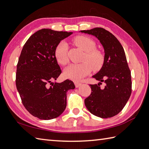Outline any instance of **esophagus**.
<instances>
[{
  "label": "esophagus",
  "mask_w": 149,
  "mask_h": 149,
  "mask_svg": "<svg viewBox=\"0 0 149 149\" xmlns=\"http://www.w3.org/2000/svg\"><path fill=\"white\" fill-rule=\"evenodd\" d=\"M74 85H75L76 88H78V87H79L80 86L82 85V83L78 82H74Z\"/></svg>",
  "instance_id": "34e87169"
}]
</instances>
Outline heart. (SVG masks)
Instances as JSON below:
<instances>
[{"mask_svg": "<svg viewBox=\"0 0 149 149\" xmlns=\"http://www.w3.org/2000/svg\"><path fill=\"white\" fill-rule=\"evenodd\" d=\"M76 46L85 52L82 61L79 64H71L64 71L67 78L73 81H79L89 74L93 69L98 71L102 69L105 61L104 54L97 49V44L93 39L84 36H78L72 40ZM68 45L66 42L61 41L55 48L54 57L57 62L61 65L68 63L67 56Z\"/></svg>", "mask_w": 149, "mask_h": 149, "instance_id": "obj_1", "label": "heart"}]
</instances>
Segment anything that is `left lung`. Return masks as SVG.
<instances>
[{
	"mask_svg": "<svg viewBox=\"0 0 149 149\" xmlns=\"http://www.w3.org/2000/svg\"><path fill=\"white\" fill-rule=\"evenodd\" d=\"M97 38L105 52V61L99 72L93 76L98 84H90L91 93L84 101L87 109L94 116L109 118L118 114L127 104L132 93L131 72L125 52L119 40L102 28L81 30ZM102 82L104 88H100Z\"/></svg>",
	"mask_w": 149,
	"mask_h": 149,
	"instance_id": "left-lung-1",
	"label": "left lung"
}]
</instances>
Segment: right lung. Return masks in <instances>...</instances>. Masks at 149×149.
<instances>
[{
    "mask_svg": "<svg viewBox=\"0 0 149 149\" xmlns=\"http://www.w3.org/2000/svg\"><path fill=\"white\" fill-rule=\"evenodd\" d=\"M72 32L44 29L24 45L19 56L15 84L26 110L40 119L56 118L67 106V92L73 89L72 81L53 83L61 73L54 57L57 45Z\"/></svg>",
    "mask_w": 149,
    "mask_h": 149,
    "instance_id": "right-lung-1",
    "label": "right lung"
}]
</instances>
